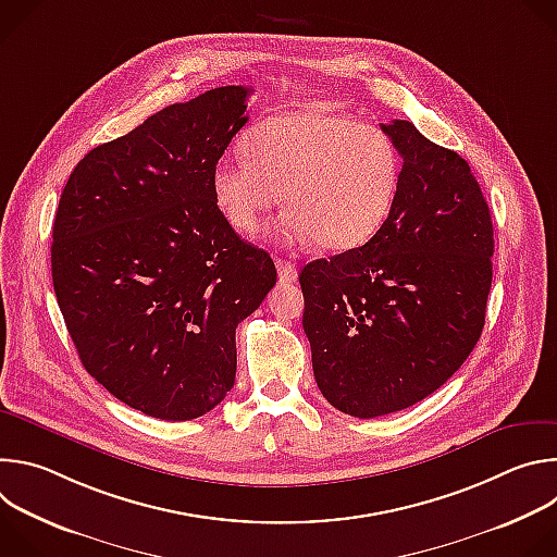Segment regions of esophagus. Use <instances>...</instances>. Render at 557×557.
I'll use <instances>...</instances> for the list:
<instances>
[{"label":"esophagus","instance_id":"34e87169","mask_svg":"<svg viewBox=\"0 0 557 557\" xmlns=\"http://www.w3.org/2000/svg\"><path fill=\"white\" fill-rule=\"evenodd\" d=\"M277 267V277L282 284H293L297 280V267L288 260H275Z\"/></svg>","mask_w":557,"mask_h":557}]
</instances>
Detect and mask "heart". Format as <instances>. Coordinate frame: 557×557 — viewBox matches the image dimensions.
Returning a JSON list of instances; mask_svg holds the SVG:
<instances>
[{
  "mask_svg": "<svg viewBox=\"0 0 557 557\" xmlns=\"http://www.w3.org/2000/svg\"><path fill=\"white\" fill-rule=\"evenodd\" d=\"M245 153L215 163V209L231 228L253 235L282 191L288 209L273 226L282 245L314 237L326 251L355 249L387 220L401 185L394 140L326 106L269 116L245 136Z\"/></svg>",
  "mask_w": 557,
  "mask_h": 557,
  "instance_id": "1",
  "label": "heart"
}]
</instances>
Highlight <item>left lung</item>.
Instances as JSON below:
<instances>
[{
  "instance_id": "left-lung-1",
  "label": "left lung",
  "mask_w": 557,
  "mask_h": 557,
  "mask_svg": "<svg viewBox=\"0 0 557 557\" xmlns=\"http://www.w3.org/2000/svg\"><path fill=\"white\" fill-rule=\"evenodd\" d=\"M381 129L404 158L387 220L363 247L299 273L314 381L357 419L438 389L481 339L492 288L494 224L465 158L410 121Z\"/></svg>"
}]
</instances>
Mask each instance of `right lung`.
Segmentation results:
<instances>
[{
	"label": "right lung",
	"instance_id": "obj_1",
	"mask_svg": "<svg viewBox=\"0 0 557 557\" xmlns=\"http://www.w3.org/2000/svg\"><path fill=\"white\" fill-rule=\"evenodd\" d=\"M224 86L84 156L52 224V284L88 374L163 421L213 410L235 383V329L277 282L220 215L211 172L249 121Z\"/></svg>",
	"mask_w": 557,
	"mask_h": 557
}]
</instances>
